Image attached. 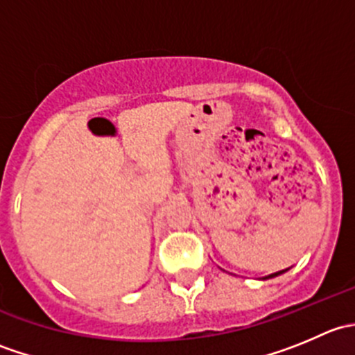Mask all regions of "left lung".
Masks as SVG:
<instances>
[{
    "mask_svg": "<svg viewBox=\"0 0 355 355\" xmlns=\"http://www.w3.org/2000/svg\"><path fill=\"white\" fill-rule=\"evenodd\" d=\"M290 268H287V270H282V271H277V273H271V275H268V277H263L261 278V280H270V278H275V277H280V275H284L285 271H288Z\"/></svg>",
    "mask_w": 355,
    "mask_h": 355,
    "instance_id": "obj_1",
    "label": "left lung"
}]
</instances>
